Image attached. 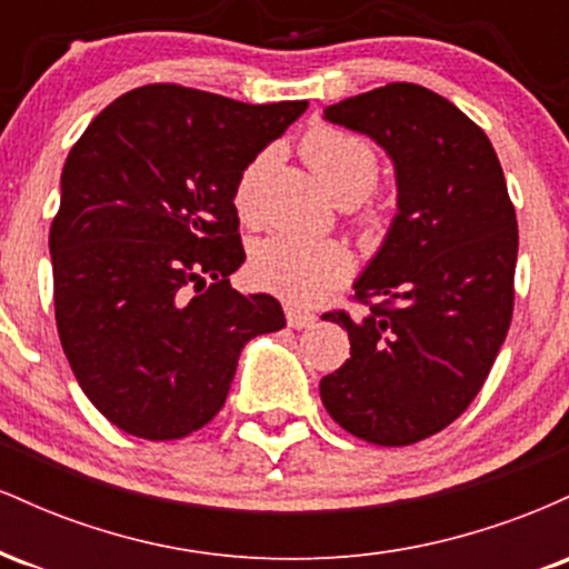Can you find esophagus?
I'll use <instances>...</instances> for the list:
<instances>
[{"label":"esophagus","instance_id":"1","mask_svg":"<svg viewBox=\"0 0 569 569\" xmlns=\"http://www.w3.org/2000/svg\"><path fill=\"white\" fill-rule=\"evenodd\" d=\"M286 321H289L291 329H310L316 323V316L307 310H299V307L286 305Z\"/></svg>","mask_w":569,"mask_h":569}]
</instances>
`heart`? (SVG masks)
<instances>
[{"label": "heart", "mask_w": 569, "mask_h": 569, "mask_svg": "<svg viewBox=\"0 0 569 569\" xmlns=\"http://www.w3.org/2000/svg\"><path fill=\"white\" fill-rule=\"evenodd\" d=\"M302 154L312 173L339 202H356L375 187L380 158L363 136L342 128H316L305 136ZM270 152L253 158L240 171L232 189L234 211L243 224L259 221V184L270 166ZM382 211L377 206L361 213V224L375 227ZM350 253L337 240H305L293 234H270L251 248L248 272L259 289L278 293L293 305H312L350 276Z\"/></svg>", "instance_id": "b5f03b06"}]
</instances>
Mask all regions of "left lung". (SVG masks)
Returning <instances> with one entry per match:
<instances>
[{"instance_id":"1","label":"left lung","mask_w":569,"mask_h":569,"mask_svg":"<svg viewBox=\"0 0 569 569\" xmlns=\"http://www.w3.org/2000/svg\"><path fill=\"white\" fill-rule=\"evenodd\" d=\"M396 166L398 213L356 280L361 318L350 358L321 380L326 411L348 433L409 447L455 422L485 385L513 316L516 211L492 143L452 101L390 82L326 107Z\"/></svg>"}]
</instances>
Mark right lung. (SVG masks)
<instances>
[{
	"instance_id": "add662e5",
	"label": "right lung",
	"mask_w": 569,
	"mask_h": 569,
	"mask_svg": "<svg viewBox=\"0 0 569 569\" xmlns=\"http://www.w3.org/2000/svg\"><path fill=\"white\" fill-rule=\"evenodd\" d=\"M305 109L154 82L71 147L50 227L56 326L84 396L126 433L200 430L248 339L286 326L278 299L230 286L246 259L232 189Z\"/></svg>"
}]
</instances>
